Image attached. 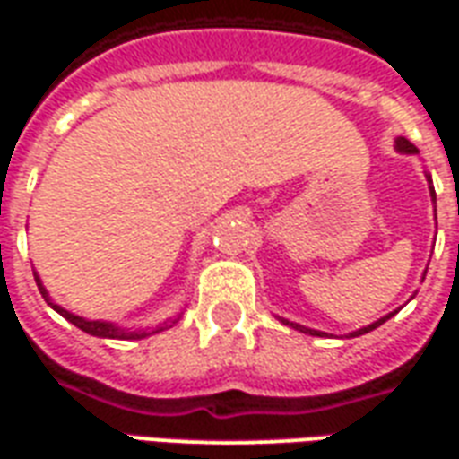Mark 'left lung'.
Returning a JSON list of instances; mask_svg holds the SVG:
<instances>
[{
  "label": "left lung",
  "instance_id": "1",
  "mask_svg": "<svg viewBox=\"0 0 459 459\" xmlns=\"http://www.w3.org/2000/svg\"><path fill=\"white\" fill-rule=\"evenodd\" d=\"M394 148H396V152H403V155H416V152H419V148H416V145L411 143V141H406L403 135H399V138L394 141ZM426 179H429L430 199H433V204H436V189H433V179H430L429 172H426ZM426 270H429V267H426ZM423 280H426V273H423ZM394 314H396V311H392V314L382 316V318H377L375 324L365 325V328H358V331H352V333L348 335V338H358V335H365V333H369V331H375L377 325H382V324H385V321H389V318H392ZM277 318H280V316H277ZM280 321H281V324H284V325H290V328H294V331H301V333L318 335V338H324V335H325L324 331H314V328H307V325L294 324V321H287V318H280Z\"/></svg>",
  "mask_w": 459,
  "mask_h": 459
}]
</instances>
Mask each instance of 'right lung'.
I'll use <instances>...</instances> for the list:
<instances>
[{
  "label": "right lung",
  "instance_id": "right-lung-1",
  "mask_svg": "<svg viewBox=\"0 0 459 459\" xmlns=\"http://www.w3.org/2000/svg\"><path fill=\"white\" fill-rule=\"evenodd\" d=\"M33 277H36L39 291L43 294V299L48 301L53 311H57V314L63 316V318H67L70 324L77 325L80 331H84V333H90V335H97V338H114V341H141V338H148V335H155V333H160V331H168V328H172V325L178 324L179 318H182V314H179L178 318H168V321H162V324H158V325H148V328H124V325L111 324V321H91V318H82V316L73 314V311H67V308H63L60 304H56V301L50 299L48 290L43 287V280L39 277V273H33Z\"/></svg>",
  "mask_w": 459,
  "mask_h": 459
}]
</instances>
